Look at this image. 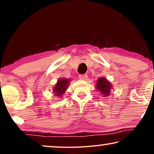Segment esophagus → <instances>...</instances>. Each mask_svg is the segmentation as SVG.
Here are the masks:
<instances>
[{"label": "esophagus", "instance_id": "obj_1", "mask_svg": "<svg viewBox=\"0 0 154 154\" xmlns=\"http://www.w3.org/2000/svg\"><path fill=\"white\" fill-rule=\"evenodd\" d=\"M79 79H81V80H86L88 79V75L87 74L79 75Z\"/></svg>", "mask_w": 154, "mask_h": 154}]
</instances>
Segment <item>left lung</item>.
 <instances>
[{"mask_svg": "<svg viewBox=\"0 0 154 154\" xmlns=\"http://www.w3.org/2000/svg\"><path fill=\"white\" fill-rule=\"evenodd\" d=\"M111 84L110 82L105 79V78H100L97 81L96 89H97L103 94V96L107 97L110 94L111 90Z\"/></svg>", "mask_w": 154, "mask_h": 154, "instance_id": "left-lung-1", "label": "left lung"}]
</instances>
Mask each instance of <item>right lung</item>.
Here are the masks:
<instances>
[{
	"label": "right lung",
	"mask_w": 154,
	"mask_h": 154,
	"mask_svg": "<svg viewBox=\"0 0 154 154\" xmlns=\"http://www.w3.org/2000/svg\"><path fill=\"white\" fill-rule=\"evenodd\" d=\"M69 81H70V80L67 79H61L58 80L57 83L53 89V92L55 94V96H62V94L64 93L67 88H68Z\"/></svg>",
	"instance_id": "1"
}]
</instances>
